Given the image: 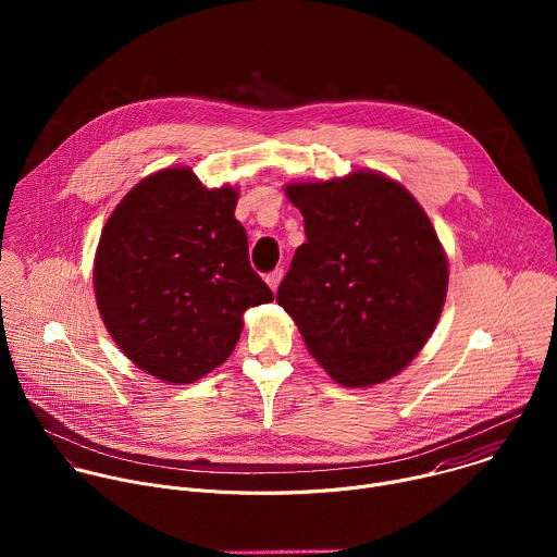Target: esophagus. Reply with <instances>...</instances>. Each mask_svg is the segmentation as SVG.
<instances>
[{
    "mask_svg": "<svg viewBox=\"0 0 557 557\" xmlns=\"http://www.w3.org/2000/svg\"><path fill=\"white\" fill-rule=\"evenodd\" d=\"M282 277H284V271H282V269H275L273 273H269V275H267V284L271 286V290H277V286H280V282H282Z\"/></svg>",
    "mask_w": 557,
    "mask_h": 557,
    "instance_id": "34e87169",
    "label": "esophagus"
}]
</instances>
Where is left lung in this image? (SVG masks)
<instances>
[{
  "mask_svg": "<svg viewBox=\"0 0 557 557\" xmlns=\"http://www.w3.org/2000/svg\"><path fill=\"white\" fill-rule=\"evenodd\" d=\"M304 215L277 288L308 352L342 385L399 374L425 346L447 293V258L414 196L361 170L326 183H290Z\"/></svg>",
  "mask_w": 557,
  "mask_h": 557,
  "instance_id": "left-lung-1",
  "label": "left lung"
}]
</instances>
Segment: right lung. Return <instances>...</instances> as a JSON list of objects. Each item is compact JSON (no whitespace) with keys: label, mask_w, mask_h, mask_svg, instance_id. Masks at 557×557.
I'll use <instances>...</instances> for the list:
<instances>
[{"label":"right lung","mask_w":557,"mask_h":557,"mask_svg":"<svg viewBox=\"0 0 557 557\" xmlns=\"http://www.w3.org/2000/svg\"><path fill=\"white\" fill-rule=\"evenodd\" d=\"M237 191L189 168L143 178L108 218L95 295L116 346L147 374L191 383L228 359L247 308L273 301L251 269Z\"/></svg>","instance_id":"1"}]
</instances>
